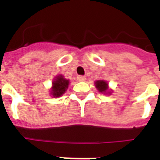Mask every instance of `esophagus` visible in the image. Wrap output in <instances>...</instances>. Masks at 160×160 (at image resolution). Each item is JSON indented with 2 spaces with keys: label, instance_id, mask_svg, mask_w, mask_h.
Masks as SVG:
<instances>
[{
  "label": "esophagus",
  "instance_id": "esophagus-1",
  "mask_svg": "<svg viewBox=\"0 0 160 160\" xmlns=\"http://www.w3.org/2000/svg\"><path fill=\"white\" fill-rule=\"evenodd\" d=\"M77 80H78V81H85V80H86V78L84 76H78L77 77Z\"/></svg>",
  "mask_w": 160,
  "mask_h": 160
}]
</instances>
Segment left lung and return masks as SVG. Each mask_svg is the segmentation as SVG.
I'll return each instance as SVG.
<instances>
[{
	"label": "left lung",
	"mask_w": 160,
	"mask_h": 160,
	"mask_svg": "<svg viewBox=\"0 0 160 160\" xmlns=\"http://www.w3.org/2000/svg\"><path fill=\"white\" fill-rule=\"evenodd\" d=\"M95 87L97 88V90L103 94H106V95H111L112 93V90L110 89L109 87V84L107 81L104 80H98L95 81Z\"/></svg>",
	"instance_id": "left-lung-1"
}]
</instances>
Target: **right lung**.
<instances>
[{
	"label": "right lung",
	"mask_w": 160,
	"mask_h": 160,
	"mask_svg": "<svg viewBox=\"0 0 160 160\" xmlns=\"http://www.w3.org/2000/svg\"><path fill=\"white\" fill-rule=\"evenodd\" d=\"M68 85L69 80L64 78L62 74L56 75L52 80V86L49 91V94L51 95V97H61L66 92L67 89L68 88Z\"/></svg>",
	"instance_id": "add662e5"
}]
</instances>
